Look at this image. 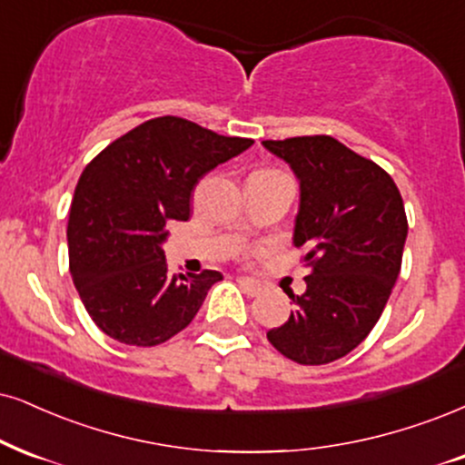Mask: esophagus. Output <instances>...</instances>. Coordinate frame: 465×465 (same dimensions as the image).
Listing matches in <instances>:
<instances>
[{"instance_id": "obj_1", "label": "esophagus", "mask_w": 465, "mask_h": 465, "mask_svg": "<svg viewBox=\"0 0 465 465\" xmlns=\"http://www.w3.org/2000/svg\"><path fill=\"white\" fill-rule=\"evenodd\" d=\"M237 282H239V286H242V291H243L245 295L256 297V295L262 293V286H261L259 282H256V280H252V278H239Z\"/></svg>"}]
</instances>
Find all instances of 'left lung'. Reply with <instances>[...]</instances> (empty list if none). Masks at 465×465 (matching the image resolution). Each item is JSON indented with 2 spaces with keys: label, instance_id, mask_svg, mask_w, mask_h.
<instances>
[{
  "label": "left lung",
  "instance_id": "left-lung-1",
  "mask_svg": "<svg viewBox=\"0 0 465 465\" xmlns=\"http://www.w3.org/2000/svg\"><path fill=\"white\" fill-rule=\"evenodd\" d=\"M300 179L295 248L311 269L306 293L269 342L297 364H330L380 321L397 282L408 215L392 176L330 135L265 140Z\"/></svg>",
  "mask_w": 465,
  "mask_h": 465
}]
</instances>
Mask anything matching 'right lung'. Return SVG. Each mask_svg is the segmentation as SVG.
Returning <instances> with one entry per match:
<instances>
[{"label": "right lung", "mask_w": 465, "mask_h": 465, "mask_svg": "<svg viewBox=\"0 0 465 465\" xmlns=\"http://www.w3.org/2000/svg\"><path fill=\"white\" fill-rule=\"evenodd\" d=\"M252 144L162 116L85 165L68 215V265L85 311L107 336L154 347L192 323L222 273L172 276L162 250L165 223L187 222L198 181Z\"/></svg>", "instance_id": "add662e5"}]
</instances>
